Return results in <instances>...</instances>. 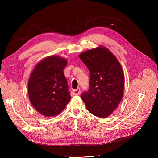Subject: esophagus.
Masks as SVG:
<instances>
[{"label": "esophagus", "mask_w": 158, "mask_h": 158, "mask_svg": "<svg viewBox=\"0 0 158 158\" xmlns=\"http://www.w3.org/2000/svg\"><path fill=\"white\" fill-rule=\"evenodd\" d=\"M80 91H81V89L80 88L76 89H73V94H74V95H78L80 93Z\"/></svg>", "instance_id": "34e87169"}]
</instances>
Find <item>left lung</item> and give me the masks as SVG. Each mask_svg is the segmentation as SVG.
Returning <instances> with one entry per match:
<instances>
[{"instance_id": "1", "label": "left lung", "mask_w": 158, "mask_h": 158, "mask_svg": "<svg viewBox=\"0 0 158 158\" xmlns=\"http://www.w3.org/2000/svg\"><path fill=\"white\" fill-rule=\"evenodd\" d=\"M80 59L89 71V88L81 94L88 111L98 117L111 114L123 96L125 77L121 66L106 47L82 52Z\"/></svg>"}]
</instances>
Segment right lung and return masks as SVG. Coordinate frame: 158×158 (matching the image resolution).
<instances>
[{"mask_svg": "<svg viewBox=\"0 0 158 158\" xmlns=\"http://www.w3.org/2000/svg\"><path fill=\"white\" fill-rule=\"evenodd\" d=\"M66 64L64 58L50 56L38 63L30 76L27 85L30 102L45 117L59 114L70 100L63 73Z\"/></svg>", "mask_w": 158, "mask_h": 158, "instance_id": "obj_1", "label": "right lung"}]
</instances>
